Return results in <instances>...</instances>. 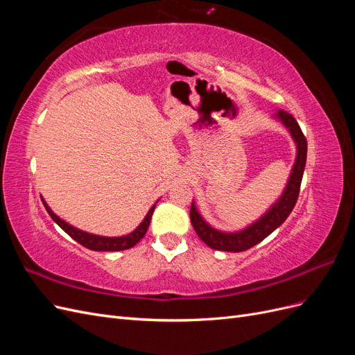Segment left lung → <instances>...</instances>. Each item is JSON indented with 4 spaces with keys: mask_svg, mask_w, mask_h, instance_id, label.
Listing matches in <instances>:
<instances>
[{
    "mask_svg": "<svg viewBox=\"0 0 355 355\" xmlns=\"http://www.w3.org/2000/svg\"><path fill=\"white\" fill-rule=\"evenodd\" d=\"M272 120L280 123L288 132L296 146V157L282 196L271 204L270 209H268L259 219H256L254 222L249 223L247 227L239 231H222L211 227V225L202 218V214L196 206V201L192 200L189 211L192 227H194L198 237L214 250L244 252L247 249H250V247L261 243L263 239L268 237V235L280 227L295 207L299 196L300 182H302L304 176V168L306 164V139L302 130H300L299 124L290 114L284 111H278L272 115Z\"/></svg>",
    "mask_w": 355,
    "mask_h": 355,
    "instance_id": "obj_1",
    "label": "left lung"
}]
</instances>
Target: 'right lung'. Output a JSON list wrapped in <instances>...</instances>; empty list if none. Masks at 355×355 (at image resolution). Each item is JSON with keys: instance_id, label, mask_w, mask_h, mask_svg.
<instances>
[{"instance_id": "add662e5", "label": "right lung", "mask_w": 355, "mask_h": 355, "mask_svg": "<svg viewBox=\"0 0 355 355\" xmlns=\"http://www.w3.org/2000/svg\"><path fill=\"white\" fill-rule=\"evenodd\" d=\"M42 204H44L46 210L49 211V214L51 216V219L55 220L59 227L65 231L69 237H72L75 241H78L81 245L87 247L90 250H96V252H120V250H127L132 249L133 245H136L139 241L144 239V235L148 231L149 222H151L154 209L157 206L158 200L153 204L151 209L148 210L146 216L144 218V220L137 225L136 230H133L132 232H128L125 235H120V237H105V235H98V234H92L87 231H83L80 228H75L72 225H69L67 220L60 219L58 214L50 209L49 204L46 202V200L41 197Z\"/></svg>"}]
</instances>
